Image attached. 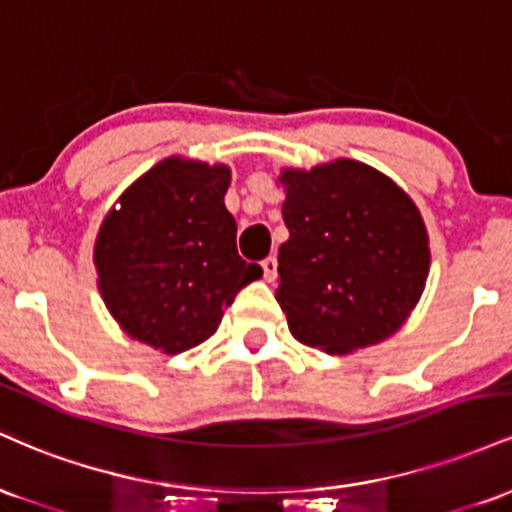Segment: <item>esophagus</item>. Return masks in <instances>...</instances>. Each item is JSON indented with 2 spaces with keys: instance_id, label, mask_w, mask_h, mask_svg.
Listing matches in <instances>:
<instances>
[{
  "instance_id": "34e87169",
  "label": "esophagus",
  "mask_w": 512,
  "mask_h": 512,
  "mask_svg": "<svg viewBox=\"0 0 512 512\" xmlns=\"http://www.w3.org/2000/svg\"><path fill=\"white\" fill-rule=\"evenodd\" d=\"M276 269H279V262H276V257H267V260H262V272H264V279H267V281L276 279Z\"/></svg>"
}]
</instances>
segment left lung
Here are the masks:
<instances>
[{
	"label": "left lung",
	"instance_id": "8db88e82",
	"mask_svg": "<svg viewBox=\"0 0 512 512\" xmlns=\"http://www.w3.org/2000/svg\"><path fill=\"white\" fill-rule=\"evenodd\" d=\"M276 301L298 342L330 354L395 334L426 286V226L402 190L366 163L284 170Z\"/></svg>",
	"mask_w": 512,
	"mask_h": 512
}]
</instances>
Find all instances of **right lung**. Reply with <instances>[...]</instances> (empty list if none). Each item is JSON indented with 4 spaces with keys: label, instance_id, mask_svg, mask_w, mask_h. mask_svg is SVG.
Listing matches in <instances>:
<instances>
[{
    "label": "right lung",
    "instance_id": "obj_1",
    "mask_svg": "<svg viewBox=\"0 0 512 512\" xmlns=\"http://www.w3.org/2000/svg\"><path fill=\"white\" fill-rule=\"evenodd\" d=\"M226 166L166 158L105 216L98 286L129 337L166 354L202 344L260 264L240 260L236 219L223 204Z\"/></svg>",
    "mask_w": 512,
    "mask_h": 512
}]
</instances>
